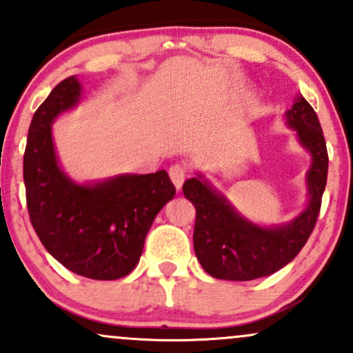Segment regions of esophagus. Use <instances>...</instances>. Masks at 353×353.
I'll return each mask as SVG.
<instances>
[{
    "label": "esophagus",
    "instance_id": "esophagus-1",
    "mask_svg": "<svg viewBox=\"0 0 353 353\" xmlns=\"http://www.w3.org/2000/svg\"><path fill=\"white\" fill-rule=\"evenodd\" d=\"M185 174H188V171H185V168L182 164H174L169 168V177H171L172 184L176 185L177 190L182 188V182L185 179Z\"/></svg>",
    "mask_w": 353,
    "mask_h": 353
}]
</instances>
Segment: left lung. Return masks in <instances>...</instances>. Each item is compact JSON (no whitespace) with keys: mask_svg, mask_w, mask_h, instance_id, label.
Returning <instances> with one entry per match:
<instances>
[{"mask_svg":"<svg viewBox=\"0 0 353 353\" xmlns=\"http://www.w3.org/2000/svg\"><path fill=\"white\" fill-rule=\"evenodd\" d=\"M285 123L312 157L305 176V209L287 224L264 228L250 222L202 174L190 177L182 192L196 208L194 250L202 269L222 281H254L277 272L294 261L317 222L327 184L329 156L314 108L299 94Z\"/></svg>","mask_w":353,"mask_h":353,"instance_id":"obj_1","label":"left lung"}]
</instances>
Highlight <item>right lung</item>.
I'll list each match as a JSON object with an SVG mask.
<instances>
[{"instance_id":"obj_1","label":"right lung","mask_w":353,"mask_h":353,"mask_svg":"<svg viewBox=\"0 0 353 353\" xmlns=\"http://www.w3.org/2000/svg\"><path fill=\"white\" fill-rule=\"evenodd\" d=\"M81 91L70 76L34 112L23 161L28 212L59 264L94 281H116L137 265L154 219L176 188L165 171L79 184L61 169L51 124L78 106Z\"/></svg>"}]
</instances>
